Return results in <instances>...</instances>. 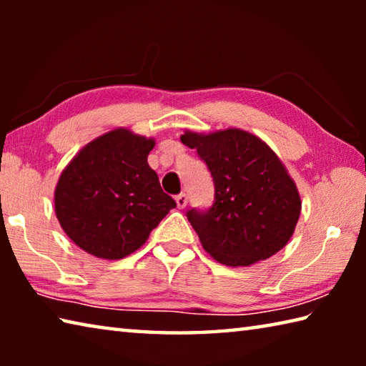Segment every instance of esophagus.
Returning a JSON list of instances; mask_svg holds the SVG:
<instances>
[{
    "label": "esophagus",
    "instance_id": "1",
    "mask_svg": "<svg viewBox=\"0 0 366 366\" xmlns=\"http://www.w3.org/2000/svg\"><path fill=\"white\" fill-rule=\"evenodd\" d=\"M187 200H189V198H187V195H185V194H179L177 197H176V203H177V208H185V207H187Z\"/></svg>",
    "mask_w": 366,
    "mask_h": 366
}]
</instances>
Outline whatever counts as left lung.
Returning a JSON list of instances; mask_svg holds the SVG:
<instances>
[{
	"label": "left lung",
	"instance_id": "left-lung-1",
	"mask_svg": "<svg viewBox=\"0 0 366 366\" xmlns=\"http://www.w3.org/2000/svg\"><path fill=\"white\" fill-rule=\"evenodd\" d=\"M214 182L208 212H187L198 239L216 262L250 266L280 252L299 221L302 202L286 166L264 142L242 129L212 134L185 131Z\"/></svg>",
	"mask_w": 366,
	"mask_h": 366
}]
</instances>
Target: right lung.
I'll return each instance as SVG.
<instances>
[{
  "mask_svg": "<svg viewBox=\"0 0 366 366\" xmlns=\"http://www.w3.org/2000/svg\"><path fill=\"white\" fill-rule=\"evenodd\" d=\"M153 147L154 139L119 127L86 144L61 172L54 212L80 249L104 259L131 255L176 207L148 166Z\"/></svg>",
  "mask_w": 366,
  "mask_h": 366,
  "instance_id": "right-lung-1",
  "label": "right lung"
}]
</instances>
